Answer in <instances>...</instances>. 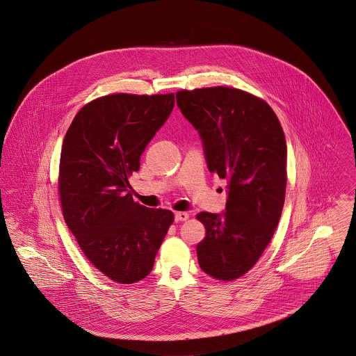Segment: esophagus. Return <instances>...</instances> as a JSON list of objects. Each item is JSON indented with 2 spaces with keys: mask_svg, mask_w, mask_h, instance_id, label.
Masks as SVG:
<instances>
[{
  "mask_svg": "<svg viewBox=\"0 0 356 356\" xmlns=\"http://www.w3.org/2000/svg\"><path fill=\"white\" fill-rule=\"evenodd\" d=\"M188 220V214L186 212H176L175 213V221H186Z\"/></svg>",
  "mask_w": 356,
  "mask_h": 356,
  "instance_id": "obj_1",
  "label": "esophagus"
}]
</instances>
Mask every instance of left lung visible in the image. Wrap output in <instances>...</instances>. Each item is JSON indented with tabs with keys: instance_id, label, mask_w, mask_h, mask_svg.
I'll use <instances>...</instances> for the list:
<instances>
[{
	"instance_id": "left-lung-1",
	"label": "left lung",
	"mask_w": 356,
	"mask_h": 356,
	"mask_svg": "<svg viewBox=\"0 0 356 356\" xmlns=\"http://www.w3.org/2000/svg\"><path fill=\"white\" fill-rule=\"evenodd\" d=\"M177 106L198 131L211 173L227 180L225 211L201 212L207 236L200 267L232 281L260 259L280 222L286 193V140L278 117L261 99L227 86L180 90Z\"/></svg>"
}]
</instances>
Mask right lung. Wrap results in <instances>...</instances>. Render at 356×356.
<instances>
[{
  "instance_id": "right-lung-1",
  "label": "right lung",
  "mask_w": 356,
  "mask_h": 356,
  "mask_svg": "<svg viewBox=\"0 0 356 356\" xmlns=\"http://www.w3.org/2000/svg\"><path fill=\"white\" fill-rule=\"evenodd\" d=\"M175 107V95L99 97L82 107L65 136L59 195L81 250L118 284L145 278L173 222V213L132 198L128 177Z\"/></svg>"
}]
</instances>
